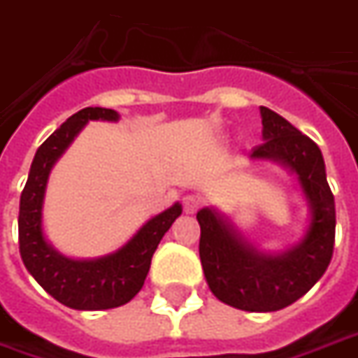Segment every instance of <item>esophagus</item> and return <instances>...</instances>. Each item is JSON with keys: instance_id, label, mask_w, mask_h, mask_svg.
<instances>
[{"instance_id": "obj_1", "label": "esophagus", "mask_w": 358, "mask_h": 358, "mask_svg": "<svg viewBox=\"0 0 358 358\" xmlns=\"http://www.w3.org/2000/svg\"><path fill=\"white\" fill-rule=\"evenodd\" d=\"M200 206H202V198L198 196V194H189V196H185V200H182V210H185V213H196L200 210Z\"/></svg>"}]
</instances>
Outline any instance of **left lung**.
<instances>
[{
    "label": "left lung",
    "instance_id": "left-lung-1",
    "mask_svg": "<svg viewBox=\"0 0 358 358\" xmlns=\"http://www.w3.org/2000/svg\"><path fill=\"white\" fill-rule=\"evenodd\" d=\"M259 112L263 145L250 158L276 162L297 177L309 206L303 238L278 254H267L252 246L213 208L200 210L196 219L200 262L211 294L242 311L268 313L297 301L324 275L334 252L336 206L317 143L267 106Z\"/></svg>",
    "mask_w": 358,
    "mask_h": 358
}]
</instances>
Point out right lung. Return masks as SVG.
<instances>
[{
  "instance_id": "obj_1",
  "label": "right lung",
  "mask_w": 358,
  "mask_h": 358,
  "mask_svg": "<svg viewBox=\"0 0 358 358\" xmlns=\"http://www.w3.org/2000/svg\"><path fill=\"white\" fill-rule=\"evenodd\" d=\"M91 120L118 122L120 114L112 108L87 106L51 133L34 156L18 211V246L24 267L49 296L78 311L114 309L131 301L145 284L162 236L182 211L176 202L148 219L120 250L103 257L72 259L55 250L43 233L47 179L57 160Z\"/></svg>"
}]
</instances>
